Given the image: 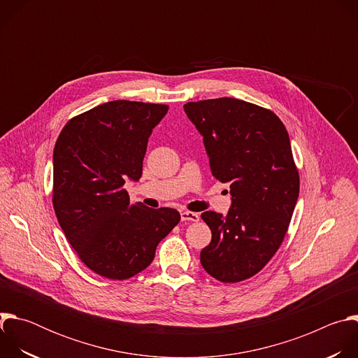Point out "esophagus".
Wrapping results in <instances>:
<instances>
[{
	"label": "esophagus",
	"instance_id": "34e87169",
	"mask_svg": "<svg viewBox=\"0 0 358 358\" xmlns=\"http://www.w3.org/2000/svg\"><path fill=\"white\" fill-rule=\"evenodd\" d=\"M181 221H189V222H198L199 221V215L195 213H189V211H182L181 213Z\"/></svg>",
	"mask_w": 358,
	"mask_h": 358
}]
</instances>
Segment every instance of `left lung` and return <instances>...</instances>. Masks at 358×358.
Wrapping results in <instances>:
<instances>
[{
  "instance_id": "obj_1",
  "label": "left lung",
  "mask_w": 358,
  "mask_h": 358,
  "mask_svg": "<svg viewBox=\"0 0 358 358\" xmlns=\"http://www.w3.org/2000/svg\"><path fill=\"white\" fill-rule=\"evenodd\" d=\"M184 112L232 195L227 217L201 214L213 232L201 265L220 282H242L272 259L294 211L300 181L287 130L272 110L234 97L188 101Z\"/></svg>"
}]
</instances>
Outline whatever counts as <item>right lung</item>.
<instances>
[{
  "instance_id": "obj_1",
  "label": "right lung",
  "mask_w": 358,
  "mask_h": 358,
  "mask_svg": "<svg viewBox=\"0 0 358 358\" xmlns=\"http://www.w3.org/2000/svg\"><path fill=\"white\" fill-rule=\"evenodd\" d=\"M167 105L113 100L72 117L54 148L52 203L80 261L94 273L124 280L144 271L181 217L177 210L130 203L148 137Z\"/></svg>"
}]
</instances>
